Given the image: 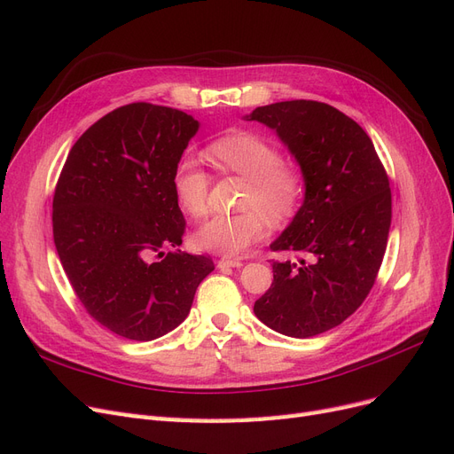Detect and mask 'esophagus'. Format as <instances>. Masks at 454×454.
<instances>
[{"label": "esophagus", "instance_id": "esophagus-1", "mask_svg": "<svg viewBox=\"0 0 454 454\" xmlns=\"http://www.w3.org/2000/svg\"><path fill=\"white\" fill-rule=\"evenodd\" d=\"M239 269L242 267V261L240 259H232V257H222L217 261V269Z\"/></svg>", "mask_w": 454, "mask_h": 454}]
</instances>
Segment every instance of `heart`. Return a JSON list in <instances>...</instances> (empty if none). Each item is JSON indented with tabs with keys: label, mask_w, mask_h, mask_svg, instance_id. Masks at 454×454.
<instances>
[{
	"label": "heart",
	"mask_w": 454,
	"mask_h": 454,
	"mask_svg": "<svg viewBox=\"0 0 454 454\" xmlns=\"http://www.w3.org/2000/svg\"><path fill=\"white\" fill-rule=\"evenodd\" d=\"M210 155L227 172L248 182L240 200L244 212L215 215L195 232L197 248L219 255H240L263 239L267 219L278 225L294 217L305 195V176L284 164L278 147L254 132H231L210 144ZM172 187L177 204L193 217L208 212L210 176L195 157L176 162Z\"/></svg>",
	"instance_id": "heart-1"
}]
</instances>
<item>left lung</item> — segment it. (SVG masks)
<instances>
[{"mask_svg": "<svg viewBox=\"0 0 454 454\" xmlns=\"http://www.w3.org/2000/svg\"><path fill=\"white\" fill-rule=\"evenodd\" d=\"M305 176V200L272 252V284L254 312L274 332L307 339L345 322L375 284L392 222V193L375 145L358 122L314 100L255 107Z\"/></svg>", "mask_w": 454, "mask_h": 454, "instance_id": "left-lung-1", "label": "left lung"}]
</instances>
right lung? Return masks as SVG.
<instances>
[{"mask_svg": "<svg viewBox=\"0 0 454 454\" xmlns=\"http://www.w3.org/2000/svg\"><path fill=\"white\" fill-rule=\"evenodd\" d=\"M199 130L180 109L136 102L114 109L74 144L52 199V237L75 295L119 337L153 340L180 325L206 255L177 248L185 219L172 176Z\"/></svg>", "mask_w": 454, "mask_h": 454, "instance_id": "1", "label": "right lung"}]
</instances>
